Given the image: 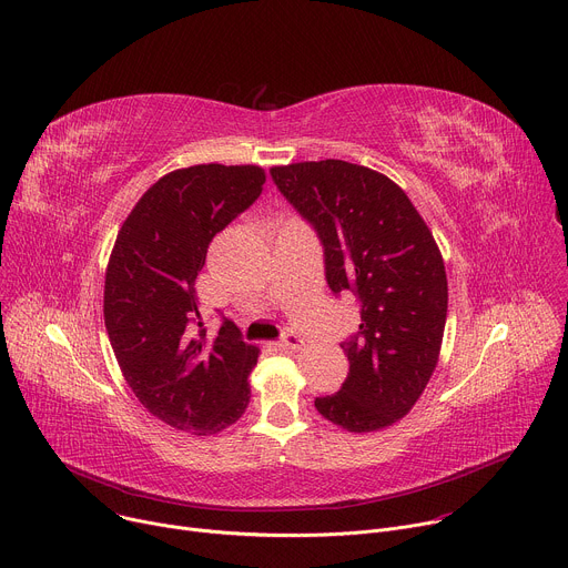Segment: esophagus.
Wrapping results in <instances>:
<instances>
[{
	"label": "esophagus",
	"instance_id": "esophagus-1",
	"mask_svg": "<svg viewBox=\"0 0 568 568\" xmlns=\"http://www.w3.org/2000/svg\"><path fill=\"white\" fill-rule=\"evenodd\" d=\"M277 345L284 347V349H300V347L304 345V338H302L300 334H295L293 329H286V332L282 334V338L277 341Z\"/></svg>",
	"mask_w": 568,
	"mask_h": 568
}]
</instances>
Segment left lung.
Instances as JSON below:
<instances>
[{"label":"left lung","instance_id":"1","mask_svg":"<svg viewBox=\"0 0 568 568\" xmlns=\"http://www.w3.org/2000/svg\"><path fill=\"white\" fill-rule=\"evenodd\" d=\"M282 196L323 243L332 293H352L361 325L341 347L338 393L316 397L329 422L379 430L402 419L437 365L447 323V273L404 189L367 166L321 160L271 169Z\"/></svg>","mask_w":568,"mask_h":568}]
</instances>
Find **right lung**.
<instances>
[{"mask_svg": "<svg viewBox=\"0 0 568 568\" xmlns=\"http://www.w3.org/2000/svg\"><path fill=\"white\" fill-rule=\"evenodd\" d=\"M266 171L196 164L160 178L123 221L105 271L103 316L142 406L178 430L212 435L247 408L260 349L223 318L207 338L196 277L212 239L262 194Z\"/></svg>", "mask_w": 568, "mask_h": 568, "instance_id": "right-lung-1", "label": "right lung"}]
</instances>
